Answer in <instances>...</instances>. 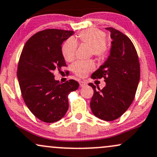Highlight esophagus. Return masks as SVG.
<instances>
[{"mask_svg": "<svg viewBox=\"0 0 157 157\" xmlns=\"http://www.w3.org/2000/svg\"><path fill=\"white\" fill-rule=\"evenodd\" d=\"M86 85H87V82H86V81H84V80H81V81H80V86L81 87L86 86Z\"/></svg>", "mask_w": 157, "mask_h": 157, "instance_id": "esophagus-1", "label": "esophagus"}]
</instances>
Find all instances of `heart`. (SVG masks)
Segmentation results:
<instances>
[{
  "instance_id": "b5f03b06",
  "label": "heart",
  "mask_w": 157,
  "mask_h": 157,
  "mask_svg": "<svg viewBox=\"0 0 157 157\" xmlns=\"http://www.w3.org/2000/svg\"><path fill=\"white\" fill-rule=\"evenodd\" d=\"M105 31L96 28H90L80 31L74 39H68L63 43L61 52L64 59L71 62L75 60L77 48V44L88 46L89 54L95 56L98 59H104L108 56L110 45L106 39ZM95 68L93 60L76 62L72 67L73 72L77 76L86 77Z\"/></svg>"
}]
</instances>
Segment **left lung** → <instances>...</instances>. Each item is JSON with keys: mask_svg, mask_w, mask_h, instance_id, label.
<instances>
[{"mask_svg": "<svg viewBox=\"0 0 157 157\" xmlns=\"http://www.w3.org/2000/svg\"><path fill=\"white\" fill-rule=\"evenodd\" d=\"M110 54L103 65L92 74L91 78L104 77L106 86L94 89L90 106L94 115L100 119L111 121L118 118L127 110L135 99L140 77V68L137 51L127 36L113 28Z\"/></svg>", "mask_w": 157, "mask_h": 157, "instance_id": "obj_1", "label": "left lung"}]
</instances>
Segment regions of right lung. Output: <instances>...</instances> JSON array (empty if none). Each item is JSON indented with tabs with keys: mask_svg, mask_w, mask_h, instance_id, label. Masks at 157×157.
Masks as SVG:
<instances>
[{
	"mask_svg": "<svg viewBox=\"0 0 157 157\" xmlns=\"http://www.w3.org/2000/svg\"><path fill=\"white\" fill-rule=\"evenodd\" d=\"M73 34L72 31L46 29L32 36L22 49L17 68L19 85L25 105L41 121L61 119L69 108L68 96L79 87L74 80L60 83L53 74L67 67L61 44Z\"/></svg>",
	"mask_w": 157,
	"mask_h": 157,
	"instance_id": "obj_1",
	"label": "right lung"
}]
</instances>
